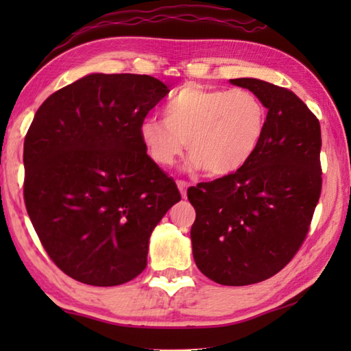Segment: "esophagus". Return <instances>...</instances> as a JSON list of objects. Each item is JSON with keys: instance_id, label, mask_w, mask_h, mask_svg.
Segmentation results:
<instances>
[{"instance_id": "34e87169", "label": "esophagus", "mask_w": 351, "mask_h": 351, "mask_svg": "<svg viewBox=\"0 0 351 351\" xmlns=\"http://www.w3.org/2000/svg\"><path fill=\"white\" fill-rule=\"evenodd\" d=\"M176 184H178V189H180V192H181V197L182 198H187V187H189V184L186 181H178Z\"/></svg>"}]
</instances>
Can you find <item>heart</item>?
I'll return each instance as SVG.
<instances>
[{"mask_svg":"<svg viewBox=\"0 0 351 351\" xmlns=\"http://www.w3.org/2000/svg\"><path fill=\"white\" fill-rule=\"evenodd\" d=\"M265 123V106L251 91L186 85L165 105L164 121L148 117L141 122L139 138L162 167L178 161L187 142L190 167L224 176L252 158Z\"/></svg>","mask_w":351,"mask_h":351,"instance_id":"b5f03b06","label":"heart"}]
</instances>
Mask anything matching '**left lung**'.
Returning a JSON list of instances; mask_svg holds the SVG:
<instances>
[{
    "label": "left lung",
    "mask_w": 351,
    "mask_h": 351,
    "mask_svg": "<svg viewBox=\"0 0 351 351\" xmlns=\"http://www.w3.org/2000/svg\"><path fill=\"white\" fill-rule=\"evenodd\" d=\"M268 110L265 133L240 170L187 190L197 212L193 258L206 277L228 287L263 282L304 243L322 189L320 125L287 88L232 79Z\"/></svg>",
    "instance_id": "obj_1"
}]
</instances>
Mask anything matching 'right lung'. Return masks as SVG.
<instances>
[{"mask_svg": "<svg viewBox=\"0 0 351 351\" xmlns=\"http://www.w3.org/2000/svg\"><path fill=\"white\" fill-rule=\"evenodd\" d=\"M170 90L150 75L88 74L47 97L25 139V203L74 280L116 287L147 266L153 229L181 199L139 138Z\"/></svg>", "mask_w": 351, "mask_h": 351, "instance_id": "1", "label": "right lung"}]
</instances>
